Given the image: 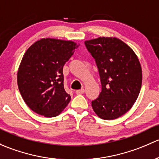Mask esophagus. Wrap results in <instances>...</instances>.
<instances>
[{
	"label": "esophagus",
	"mask_w": 159,
	"mask_h": 159,
	"mask_svg": "<svg viewBox=\"0 0 159 159\" xmlns=\"http://www.w3.org/2000/svg\"><path fill=\"white\" fill-rule=\"evenodd\" d=\"M84 89H79V90H76V93L77 95H81V94H83L84 93Z\"/></svg>",
	"instance_id": "34e87169"
}]
</instances>
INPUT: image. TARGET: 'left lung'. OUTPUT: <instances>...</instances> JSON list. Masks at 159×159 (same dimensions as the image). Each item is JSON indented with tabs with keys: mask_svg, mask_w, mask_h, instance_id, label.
Instances as JSON below:
<instances>
[{
	"mask_svg": "<svg viewBox=\"0 0 159 159\" xmlns=\"http://www.w3.org/2000/svg\"><path fill=\"white\" fill-rule=\"evenodd\" d=\"M95 59L100 76L102 91L92 101L99 118L112 120L132 108L142 86V67L133 50L116 37H99L85 41Z\"/></svg>",
	"mask_w": 159,
	"mask_h": 159,
	"instance_id": "obj_1",
	"label": "left lung"
}]
</instances>
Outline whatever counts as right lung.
Instances as JSON below:
<instances>
[{
  "instance_id": "add662e5",
  "label": "right lung",
  "mask_w": 159,
  "mask_h": 159,
  "mask_svg": "<svg viewBox=\"0 0 159 159\" xmlns=\"http://www.w3.org/2000/svg\"><path fill=\"white\" fill-rule=\"evenodd\" d=\"M79 45L70 40L43 38L30 46L17 72L21 96L31 110L55 117L70 102L63 86V66Z\"/></svg>"
}]
</instances>
